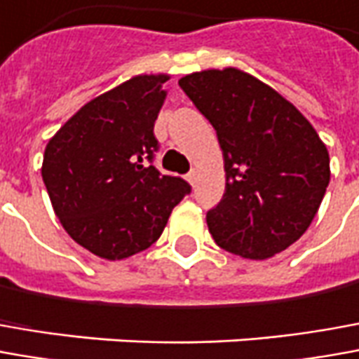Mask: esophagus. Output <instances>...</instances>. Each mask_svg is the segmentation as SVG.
Listing matches in <instances>:
<instances>
[{
  "instance_id": "34e87169",
  "label": "esophagus",
  "mask_w": 359,
  "mask_h": 359,
  "mask_svg": "<svg viewBox=\"0 0 359 359\" xmlns=\"http://www.w3.org/2000/svg\"><path fill=\"white\" fill-rule=\"evenodd\" d=\"M187 182L195 187V184H197V172H195V170H191V172L187 174Z\"/></svg>"
}]
</instances>
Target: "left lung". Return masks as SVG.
I'll use <instances>...</instances> for the list:
<instances>
[{
	"instance_id": "obj_1",
	"label": "left lung",
	"mask_w": 359,
	"mask_h": 359,
	"mask_svg": "<svg viewBox=\"0 0 359 359\" xmlns=\"http://www.w3.org/2000/svg\"><path fill=\"white\" fill-rule=\"evenodd\" d=\"M180 86L222 150L224 195L207 212L215 242L248 259L289 248L311 226L330 182L325 142L293 103L248 72H194Z\"/></svg>"
}]
</instances>
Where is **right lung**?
I'll list each match as a JSON object with an SVG mask.
<instances>
[{
	"label": "right lung",
	"instance_id": "right-lung-1",
	"mask_svg": "<svg viewBox=\"0 0 359 359\" xmlns=\"http://www.w3.org/2000/svg\"><path fill=\"white\" fill-rule=\"evenodd\" d=\"M168 80V74H142L101 93L44 148L41 174L52 209L74 241L103 259L150 248L191 189L152 165Z\"/></svg>",
	"mask_w": 359,
	"mask_h": 359
}]
</instances>
